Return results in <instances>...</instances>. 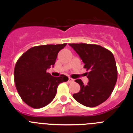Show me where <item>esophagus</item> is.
Instances as JSON below:
<instances>
[{
    "mask_svg": "<svg viewBox=\"0 0 133 133\" xmlns=\"http://www.w3.org/2000/svg\"><path fill=\"white\" fill-rule=\"evenodd\" d=\"M73 82H74V79H73V78L69 77V83H73Z\"/></svg>",
    "mask_w": 133,
    "mask_h": 133,
    "instance_id": "obj_1",
    "label": "esophagus"
}]
</instances>
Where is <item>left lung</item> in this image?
I'll list each match as a JSON object with an SVG mask.
<instances>
[{
	"label": "left lung",
	"mask_w": 133,
	"mask_h": 133,
	"mask_svg": "<svg viewBox=\"0 0 133 133\" xmlns=\"http://www.w3.org/2000/svg\"><path fill=\"white\" fill-rule=\"evenodd\" d=\"M69 45L84 63L89 81L84 85L81 79L75 80L81 90L72 95L73 98L84 106H98L110 97L117 83V68L115 57L110 50L97 44L70 43Z\"/></svg>",
	"instance_id": "obj_1"
}]
</instances>
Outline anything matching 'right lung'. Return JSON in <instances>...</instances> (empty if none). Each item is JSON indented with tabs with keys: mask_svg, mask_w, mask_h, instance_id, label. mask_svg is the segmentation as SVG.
I'll return each mask as SVG.
<instances>
[{
	"mask_svg": "<svg viewBox=\"0 0 133 133\" xmlns=\"http://www.w3.org/2000/svg\"><path fill=\"white\" fill-rule=\"evenodd\" d=\"M66 43L36 46L26 51L16 61L14 77L18 95L23 101L34 109L49 104L55 97L60 83L69 80L61 75L52 77L46 72L53 66L57 55Z\"/></svg>",
	"mask_w": 133,
	"mask_h": 133,
	"instance_id": "right-lung-1",
	"label": "right lung"
}]
</instances>
